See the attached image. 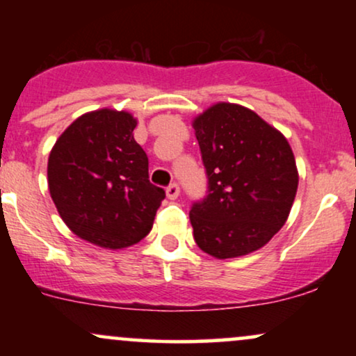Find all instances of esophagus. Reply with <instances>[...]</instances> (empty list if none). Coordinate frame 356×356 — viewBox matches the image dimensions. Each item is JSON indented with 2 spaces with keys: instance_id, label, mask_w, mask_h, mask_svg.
I'll return each instance as SVG.
<instances>
[{
  "instance_id": "obj_1",
  "label": "esophagus",
  "mask_w": 356,
  "mask_h": 356,
  "mask_svg": "<svg viewBox=\"0 0 356 356\" xmlns=\"http://www.w3.org/2000/svg\"><path fill=\"white\" fill-rule=\"evenodd\" d=\"M165 192H167V197H169L170 201H174V199L179 197V192H181V189H179L177 184L172 182L169 187H167Z\"/></svg>"
}]
</instances>
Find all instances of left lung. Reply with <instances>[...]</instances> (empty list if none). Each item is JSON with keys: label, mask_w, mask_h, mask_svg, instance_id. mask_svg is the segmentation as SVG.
Returning a JSON list of instances; mask_svg holds the SVG:
<instances>
[{"label": "left lung", "mask_w": 356, "mask_h": 356, "mask_svg": "<svg viewBox=\"0 0 356 356\" xmlns=\"http://www.w3.org/2000/svg\"><path fill=\"white\" fill-rule=\"evenodd\" d=\"M192 127L207 174V195L189 212L195 243L218 259L257 251L284 226L295 201L291 147L252 110L226 102Z\"/></svg>", "instance_id": "8db88e82"}]
</instances>
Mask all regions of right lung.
<instances>
[{
  "label": "right lung",
  "mask_w": 356,
  "mask_h": 356,
  "mask_svg": "<svg viewBox=\"0 0 356 356\" xmlns=\"http://www.w3.org/2000/svg\"><path fill=\"white\" fill-rule=\"evenodd\" d=\"M129 112L102 108L76 118L48 157V189L60 218L100 248L137 244L152 229L165 191L149 181V159Z\"/></svg>",
  "instance_id": "add662e5"
}]
</instances>
